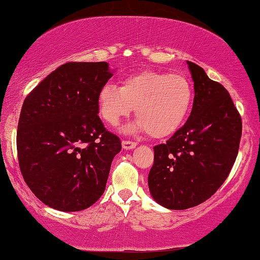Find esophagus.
Segmentation results:
<instances>
[{"mask_svg": "<svg viewBox=\"0 0 260 260\" xmlns=\"http://www.w3.org/2000/svg\"><path fill=\"white\" fill-rule=\"evenodd\" d=\"M137 146L136 141H131V140H122V147L124 150H132Z\"/></svg>", "mask_w": 260, "mask_h": 260, "instance_id": "obj_1", "label": "esophagus"}]
</instances>
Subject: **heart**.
Listing matches in <instances>:
<instances>
[{
	"label": "heart",
	"instance_id": "heart-1",
	"mask_svg": "<svg viewBox=\"0 0 260 260\" xmlns=\"http://www.w3.org/2000/svg\"><path fill=\"white\" fill-rule=\"evenodd\" d=\"M192 100V85L183 75L143 71L123 78L121 87L104 85L97 94V107L110 126H117L136 108L138 120L128 132L146 131L152 138H166L181 127Z\"/></svg>",
	"mask_w": 260,
	"mask_h": 260
}]
</instances>
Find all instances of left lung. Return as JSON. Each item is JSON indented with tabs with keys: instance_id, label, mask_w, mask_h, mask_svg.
<instances>
[{
	"instance_id": "1",
	"label": "left lung",
	"mask_w": 260,
	"mask_h": 260,
	"mask_svg": "<svg viewBox=\"0 0 260 260\" xmlns=\"http://www.w3.org/2000/svg\"><path fill=\"white\" fill-rule=\"evenodd\" d=\"M188 63L194 101L186 123L154 146L149 188L159 205L185 210L208 200L223 185L239 152L242 122L229 92Z\"/></svg>"
}]
</instances>
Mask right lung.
<instances>
[{"instance_id":"obj_1","label":"right lung","mask_w":260,"mask_h":260,"mask_svg":"<svg viewBox=\"0 0 260 260\" xmlns=\"http://www.w3.org/2000/svg\"><path fill=\"white\" fill-rule=\"evenodd\" d=\"M107 62H67L25 98L16 132L20 172L37 198L60 211L90 208L106 189L120 138L98 116Z\"/></svg>"}]
</instances>
